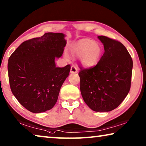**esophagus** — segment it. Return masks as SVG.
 <instances>
[{"label":"esophagus","instance_id":"obj_1","mask_svg":"<svg viewBox=\"0 0 146 146\" xmlns=\"http://www.w3.org/2000/svg\"><path fill=\"white\" fill-rule=\"evenodd\" d=\"M78 72V69L75 66H72L71 67V70L70 73H76Z\"/></svg>","mask_w":146,"mask_h":146}]
</instances>
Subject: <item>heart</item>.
<instances>
[{"label":"heart","instance_id":"1","mask_svg":"<svg viewBox=\"0 0 146 146\" xmlns=\"http://www.w3.org/2000/svg\"><path fill=\"white\" fill-rule=\"evenodd\" d=\"M70 53L73 56H80L81 64L86 68L95 66L100 60L102 53V48L99 43L85 38L71 46ZM66 58L68 59L67 54H64Z\"/></svg>","mask_w":146,"mask_h":146}]
</instances>
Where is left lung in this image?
<instances>
[{
	"instance_id": "1",
	"label": "left lung",
	"mask_w": 146,
	"mask_h": 146,
	"mask_svg": "<svg viewBox=\"0 0 146 146\" xmlns=\"http://www.w3.org/2000/svg\"><path fill=\"white\" fill-rule=\"evenodd\" d=\"M104 53L97 65L78 73L80 92L94 111L115 110L126 97L131 88L133 60L127 49L117 40L98 36Z\"/></svg>"
}]
</instances>
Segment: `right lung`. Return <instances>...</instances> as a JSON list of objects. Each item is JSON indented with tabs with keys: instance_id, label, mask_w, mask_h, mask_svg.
Listing matches in <instances>:
<instances>
[{
	"instance_id": "obj_1",
	"label": "right lung",
	"mask_w": 146,
	"mask_h": 146,
	"mask_svg": "<svg viewBox=\"0 0 146 146\" xmlns=\"http://www.w3.org/2000/svg\"><path fill=\"white\" fill-rule=\"evenodd\" d=\"M66 35L46 33L22 43L9 56V82L13 95L26 110L40 113L51 110L57 101L70 64L56 67L55 58L62 55Z\"/></svg>"
}]
</instances>
